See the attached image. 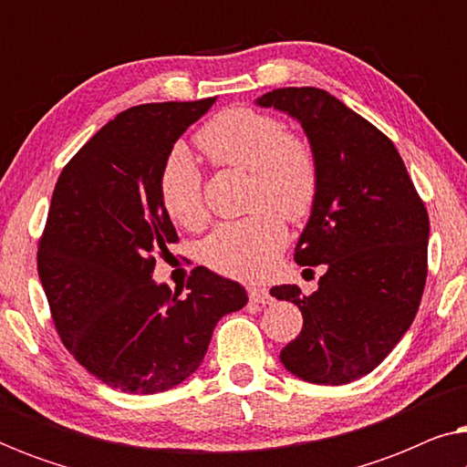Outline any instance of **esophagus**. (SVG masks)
Here are the masks:
<instances>
[{
	"mask_svg": "<svg viewBox=\"0 0 467 467\" xmlns=\"http://www.w3.org/2000/svg\"><path fill=\"white\" fill-rule=\"evenodd\" d=\"M248 299L254 304H270L272 296L265 286H248Z\"/></svg>",
	"mask_w": 467,
	"mask_h": 467,
	"instance_id": "1",
	"label": "esophagus"
}]
</instances>
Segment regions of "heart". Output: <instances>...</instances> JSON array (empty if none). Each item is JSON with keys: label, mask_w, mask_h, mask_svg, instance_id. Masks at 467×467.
I'll return each mask as SVG.
<instances>
[{"label": "heart", "mask_w": 467, "mask_h": 467, "mask_svg": "<svg viewBox=\"0 0 467 467\" xmlns=\"http://www.w3.org/2000/svg\"><path fill=\"white\" fill-rule=\"evenodd\" d=\"M195 144L216 168L248 174L246 219L223 223L202 246V259L232 278H259L270 270L291 223L312 213L318 195V159L299 133L286 131L274 114L254 108H229L197 131ZM159 197L178 225L200 229L208 219L202 174L184 146H174L159 174Z\"/></svg>", "instance_id": "heart-1"}]
</instances>
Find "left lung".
I'll use <instances>...</instances> for the list:
<instances>
[{"label":"left lung","instance_id":"left-lung-1","mask_svg":"<svg viewBox=\"0 0 467 467\" xmlns=\"http://www.w3.org/2000/svg\"><path fill=\"white\" fill-rule=\"evenodd\" d=\"M302 123L318 159V195L296 246L299 265H323L318 289L272 286L302 310L280 350L297 379L347 385L380 366L417 317L427 278L430 216L385 133L317 87L261 95Z\"/></svg>","mask_w":467,"mask_h":467}]
</instances>
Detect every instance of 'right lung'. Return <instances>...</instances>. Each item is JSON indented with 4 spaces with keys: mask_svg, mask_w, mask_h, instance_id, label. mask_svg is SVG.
Listing matches in <instances>:
<instances>
[{
    "mask_svg": "<svg viewBox=\"0 0 467 467\" xmlns=\"http://www.w3.org/2000/svg\"><path fill=\"white\" fill-rule=\"evenodd\" d=\"M216 98L142 104L117 114L63 168L37 274L63 347L95 379L125 393H159L200 368L221 317L248 297L195 267L187 296L152 280L155 254L178 234L159 197L176 140Z\"/></svg>",
    "mask_w": 467,
    "mask_h": 467,
    "instance_id": "right-lung-1",
    "label": "right lung"
}]
</instances>
